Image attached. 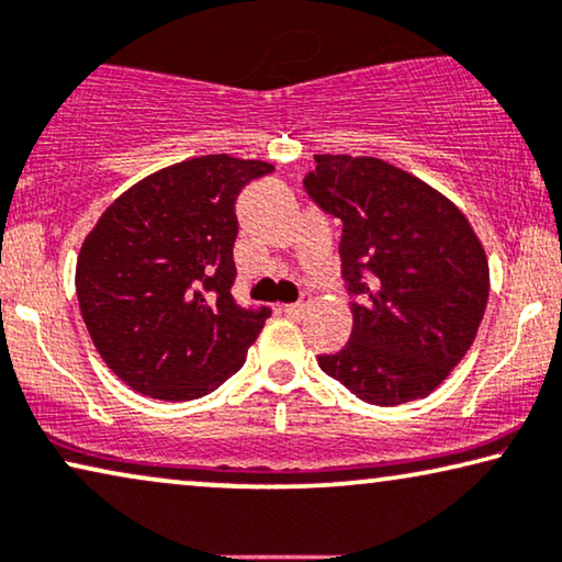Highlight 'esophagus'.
Returning a JSON list of instances; mask_svg holds the SVG:
<instances>
[{"mask_svg": "<svg viewBox=\"0 0 562 562\" xmlns=\"http://www.w3.org/2000/svg\"><path fill=\"white\" fill-rule=\"evenodd\" d=\"M284 315H290V318H303L307 313V303H295V305H284L282 307Z\"/></svg>", "mask_w": 562, "mask_h": 562, "instance_id": "34e87169", "label": "esophagus"}]
</instances>
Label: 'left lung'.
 Listing matches in <instances>:
<instances>
[{"mask_svg": "<svg viewBox=\"0 0 562 562\" xmlns=\"http://www.w3.org/2000/svg\"><path fill=\"white\" fill-rule=\"evenodd\" d=\"M305 191L341 218V274L353 295L349 344L321 369L369 405L436 390L471 349L488 262L469 218L436 188L379 157L315 155Z\"/></svg>", "mask_w": 562, "mask_h": 562, "instance_id": "8db88e82", "label": "left lung"}]
</instances>
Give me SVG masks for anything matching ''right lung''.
<instances>
[{
	"label": "right lung",
	"mask_w": 562,
	"mask_h": 562,
	"mask_svg": "<svg viewBox=\"0 0 562 562\" xmlns=\"http://www.w3.org/2000/svg\"><path fill=\"white\" fill-rule=\"evenodd\" d=\"M274 165L203 155L124 191L81 244L76 295L106 367L153 400H199L241 369L270 307H239L236 195Z\"/></svg>",
	"instance_id": "add662e5"
}]
</instances>
